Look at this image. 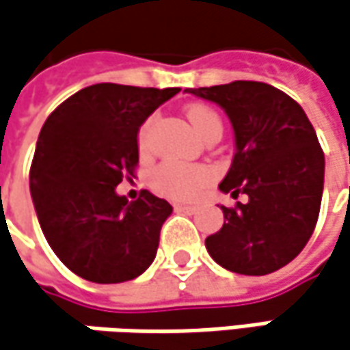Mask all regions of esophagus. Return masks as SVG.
Wrapping results in <instances>:
<instances>
[{"label":"esophagus","mask_w":350,"mask_h":350,"mask_svg":"<svg viewBox=\"0 0 350 350\" xmlns=\"http://www.w3.org/2000/svg\"><path fill=\"white\" fill-rule=\"evenodd\" d=\"M176 212H186V214H194L196 206H186V204H174Z\"/></svg>","instance_id":"esophagus-1"}]
</instances>
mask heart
<instances>
[{
	"label": "heart",
	"instance_id": "heart-1",
	"mask_svg": "<svg viewBox=\"0 0 350 350\" xmlns=\"http://www.w3.org/2000/svg\"><path fill=\"white\" fill-rule=\"evenodd\" d=\"M186 116L192 124L196 133L202 134L204 138L212 133H221L224 124L219 114L206 105H190ZM152 131V118H148L140 131H138V146L140 150L148 148V138ZM212 170L208 166H194V164H184L176 160H166L158 164L152 174H150V184L154 186L160 194L174 198V200H192L198 196L212 180Z\"/></svg>",
	"mask_w": 350,
	"mask_h": 350
}]
</instances>
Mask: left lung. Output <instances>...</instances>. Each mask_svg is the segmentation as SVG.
Segmentation results:
<instances>
[{
	"mask_svg": "<svg viewBox=\"0 0 350 350\" xmlns=\"http://www.w3.org/2000/svg\"><path fill=\"white\" fill-rule=\"evenodd\" d=\"M217 103L232 120L236 156L219 190L237 200L206 250L221 267L267 275L301 254L317 226L325 156L301 105L267 83L234 81L186 89Z\"/></svg>",
	"mask_w": 350,
	"mask_h": 350,
	"instance_id": "left-lung-1",
	"label": "left lung"
}]
</instances>
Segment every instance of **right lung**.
Segmentation results:
<instances>
[{"label": "right lung", "mask_w": 350, "mask_h": 350, "mask_svg": "<svg viewBox=\"0 0 350 350\" xmlns=\"http://www.w3.org/2000/svg\"><path fill=\"white\" fill-rule=\"evenodd\" d=\"M180 89L91 85L53 111L37 140L29 188L43 236L72 273L93 283L138 278L154 261L172 206L114 188L138 166V129Z\"/></svg>", "instance_id": "obj_1"}]
</instances>
